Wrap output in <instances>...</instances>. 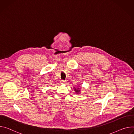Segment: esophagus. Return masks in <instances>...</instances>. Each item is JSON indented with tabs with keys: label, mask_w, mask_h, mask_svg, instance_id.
Wrapping results in <instances>:
<instances>
[{
	"label": "esophagus",
	"mask_w": 134,
	"mask_h": 134,
	"mask_svg": "<svg viewBox=\"0 0 134 134\" xmlns=\"http://www.w3.org/2000/svg\"><path fill=\"white\" fill-rule=\"evenodd\" d=\"M66 83H67L66 81H64V80H62V81H61V83H62V84H66Z\"/></svg>",
	"instance_id": "esophagus-1"
}]
</instances>
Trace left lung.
<instances>
[{
    "label": "left lung",
    "mask_w": 134,
    "mask_h": 134,
    "mask_svg": "<svg viewBox=\"0 0 134 134\" xmlns=\"http://www.w3.org/2000/svg\"><path fill=\"white\" fill-rule=\"evenodd\" d=\"M74 90H75V92H76V93H77V94H79V93H80V91H81V90H80V88H78V89H75V88H74Z\"/></svg>",
    "instance_id": "left-lung-1"
}]
</instances>
